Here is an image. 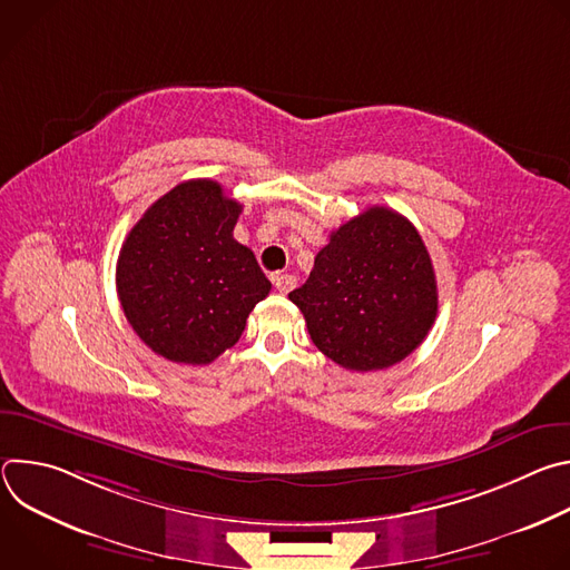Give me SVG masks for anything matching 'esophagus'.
Wrapping results in <instances>:
<instances>
[{
  "label": "esophagus",
  "mask_w": 570,
  "mask_h": 570,
  "mask_svg": "<svg viewBox=\"0 0 570 570\" xmlns=\"http://www.w3.org/2000/svg\"><path fill=\"white\" fill-rule=\"evenodd\" d=\"M273 284H275V288L279 291V293H291L293 288H295V284H297V279L293 277V275H284V273H277V275H273Z\"/></svg>",
  "instance_id": "1"
}]
</instances>
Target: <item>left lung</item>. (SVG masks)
<instances>
[{
    "label": "left lung",
    "mask_w": 570,
    "mask_h": 570,
    "mask_svg": "<svg viewBox=\"0 0 570 570\" xmlns=\"http://www.w3.org/2000/svg\"><path fill=\"white\" fill-rule=\"evenodd\" d=\"M288 299L324 356L345 370L372 372L424 343L438 315V282L415 225L376 205L332 232Z\"/></svg>",
    "instance_id": "1"
}]
</instances>
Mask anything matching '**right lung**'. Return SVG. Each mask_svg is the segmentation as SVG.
<instances>
[{
    "mask_svg": "<svg viewBox=\"0 0 570 570\" xmlns=\"http://www.w3.org/2000/svg\"><path fill=\"white\" fill-rule=\"evenodd\" d=\"M240 205L209 178L157 198L128 232L117 293L135 334L174 363L207 365L236 345L271 293L255 253L234 238Z\"/></svg>",
    "mask_w": 570,
    "mask_h": 570,
    "instance_id": "obj_1",
    "label": "right lung"
}]
</instances>
